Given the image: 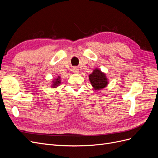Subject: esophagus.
Wrapping results in <instances>:
<instances>
[{
  "instance_id": "obj_1",
  "label": "esophagus",
  "mask_w": 158,
  "mask_h": 158,
  "mask_svg": "<svg viewBox=\"0 0 158 158\" xmlns=\"http://www.w3.org/2000/svg\"><path fill=\"white\" fill-rule=\"evenodd\" d=\"M73 72H74V73H75V74H78L79 73L78 68V67H74L73 69Z\"/></svg>"
}]
</instances>
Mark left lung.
I'll return each instance as SVG.
<instances>
[{"label": "left lung", "instance_id": "1", "mask_svg": "<svg viewBox=\"0 0 158 158\" xmlns=\"http://www.w3.org/2000/svg\"><path fill=\"white\" fill-rule=\"evenodd\" d=\"M91 84L95 90H99L106 87L108 81L106 76L98 69H95L92 74L89 76Z\"/></svg>", "mask_w": 158, "mask_h": 158}]
</instances>
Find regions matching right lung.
<instances>
[{
    "instance_id": "right-lung-1",
    "label": "right lung",
    "mask_w": 158,
    "mask_h": 158,
    "mask_svg": "<svg viewBox=\"0 0 158 158\" xmlns=\"http://www.w3.org/2000/svg\"><path fill=\"white\" fill-rule=\"evenodd\" d=\"M60 78L59 77V76H58V78L55 79L53 81V82H52V83H53V84H52V88H56L60 84Z\"/></svg>"
}]
</instances>
